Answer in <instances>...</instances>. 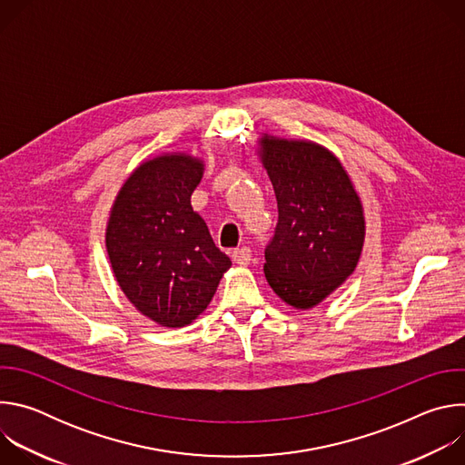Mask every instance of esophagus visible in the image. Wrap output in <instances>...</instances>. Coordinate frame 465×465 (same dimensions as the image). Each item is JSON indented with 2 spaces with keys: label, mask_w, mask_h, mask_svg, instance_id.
Masks as SVG:
<instances>
[{
  "label": "esophagus",
  "mask_w": 465,
  "mask_h": 465,
  "mask_svg": "<svg viewBox=\"0 0 465 465\" xmlns=\"http://www.w3.org/2000/svg\"><path fill=\"white\" fill-rule=\"evenodd\" d=\"M232 259L241 264V267H246V264L252 261V250L248 246H241L237 250H233L232 253Z\"/></svg>",
  "instance_id": "obj_1"
}]
</instances>
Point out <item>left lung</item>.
Returning <instances> with one entry per match:
<instances>
[{"label": "left lung", "instance_id": "obj_1", "mask_svg": "<svg viewBox=\"0 0 465 465\" xmlns=\"http://www.w3.org/2000/svg\"><path fill=\"white\" fill-rule=\"evenodd\" d=\"M261 160L278 198V224L264 248V276L296 309H311L355 271L364 213L342 163L312 142L264 134Z\"/></svg>", "mask_w": 465, "mask_h": 465}]
</instances>
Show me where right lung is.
<instances>
[{"instance_id": "1", "label": "right lung", "mask_w": 465, "mask_h": 465, "mask_svg": "<svg viewBox=\"0 0 465 465\" xmlns=\"http://www.w3.org/2000/svg\"><path fill=\"white\" fill-rule=\"evenodd\" d=\"M204 163L185 154L143 162L110 212L106 252L114 276L142 314L163 327L191 323L232 267L191 208Z\"/></svg>"}]
</instances>
